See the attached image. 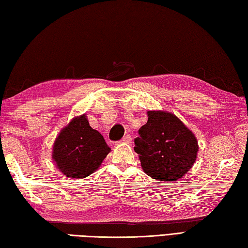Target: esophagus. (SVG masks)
<instances>
[{
	"mask_svg": "<svg viewBox=\"0 0 248 248\" xmlns=\"http://www.w3.org/2000/svg\"><path fill=\"white\" fill-rule=\"evenodd\" d=\"M130 140H132V137H130V135H125V136L122 138V140H121V141H122V142H129Z\"/></svg>",
	"mask_w": 248,
	"mask_h": 248,
	"instance_id": "esophagus-1",
	"label": "esophagus"
}]
</instances>
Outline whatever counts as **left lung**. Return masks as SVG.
I'll list each match as a JSON object with an SVG mask.
<instances>
[{
    "label": "left lung",
    "instance_id": "obj_1",
    "mask_svg": "<svg viewBox=\"0 0 248 248\" xmlns=\"http://www.w3.org/2000/svg\"><path fill=\"white\" fill-rule=\"evenodd\" d=\"M135 151L143 171L158 181L178 180L197 160V138L174 114L148 111V121L138 130Z\"/></svg>",
    "mask_w": 248,
    "mask_h": 248
}]
</instances>
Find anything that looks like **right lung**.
I'll return each mask as SVG.
<instances>
[{
    "instance_id": "1",
    "label": "right lung",
    "mask_w": 248,
    "mask_h": 248,
    "mask_svg": "<svg viewBox=\"0 0 248 248\" xmlns=\"http://www.w3.org/2000/svg\"><path fill=\"white\" fill-rule=\"evenodd\" d=\"M109 152L101 134L91 127L85 115H81L74 118L56 138L53 157L63 175L85 178L100 166Z\"/></svg>"
}]
</instances>
